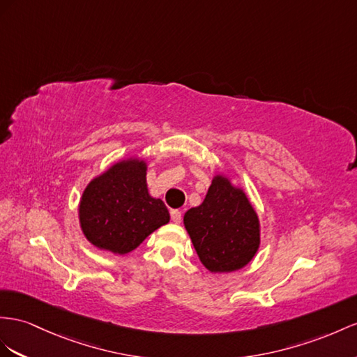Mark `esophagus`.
I'll return each mask as SVG.
<instances>
[{"label":"esophagus","instance_id":"obj_1","mask_svg":"<svg viewBox=\"0 0 357 357\" xmlns=\"http://www.w3.org/2000/svg\"><path fill=\"white\" fill-rule=\"evenodd\" d=\"M170 217H172L173 223H181V220H182V214H181V211H178V209H172Z\"/></svg>","mask_w":357,"mask_h":357}]
</instances>
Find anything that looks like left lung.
Returning a JSON list of instances; mask_svg holds the SVG:
<instances>
[{"mask_svg": "<svg viewBox=\"0 0 357 357\" xmlns=\"http://www.w3.org/2000/svg\"><path fill=\"white\" fill-rule=\"evenodd\" d=\"M184 226L204 267L232 273L255 258L261 244V223L245 191L217 173L204 202L190 208Z\"/></svg>", "mask_w": 357, "mask_h": 357, "instance_id": "1", "label": "left lung"}]
</instances>
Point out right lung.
<instances>
[{
    "label": "right lung",
    "instance_id": "obj_1",
    "mask_svg": "<svg viewBox=\"0 0 357 357\" xmlns=\"http://www.w3.org/2000/svg\"><path fill=\"white\" fill-rule=\"evenodd\" d=\"M146 173L148 161L128 157L86 185L78 204V220L87 241L96 249L126 255L169 223L166 205L149 195Z\"/></svg>",
    "mask_w": 357,
    "mask_h": 357
}]
</instances>
